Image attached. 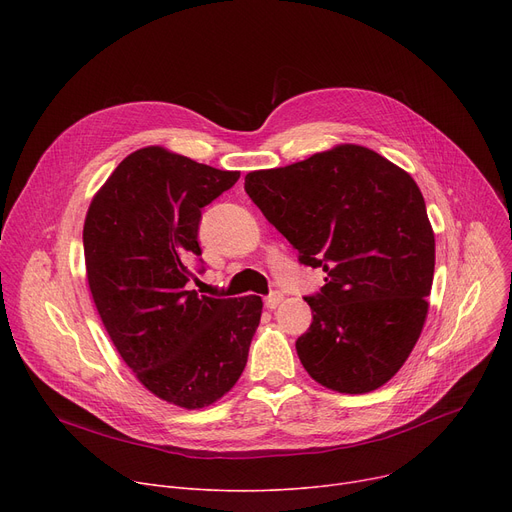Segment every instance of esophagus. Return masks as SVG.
<instances>
[{
	"instance_id": "34e87169",
	"label": "esophagus",
	"mask_w": 512,
	"mask_h": 512,
	"mask_svg": "<svg viewBox=\"0 0 512 512\" xmlns=\"http://www.w3.org/2000/svg\"><path fill=\"white\" fill-rule=\"evenodd\" d=\"M282 301H284V294L276 290V292H272V294H270V297L265 299V307H267V309H276Z\"/></svg>"
}]
</instances>
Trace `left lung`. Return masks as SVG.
<instances>
[{"label":"left lung","mask_w":512,"mask_h":512,"mask_svg":"<svg viewBox=\"0 0 512 512\" xmlns=\"http://www.w3.org/2000/svg\"><path fill=\"white\" fill-rule=\"evenodd\" d=\"M245 191L267 222L326 272L297 353L334 392L378 390L417 344L434 282L436 238L409 172L361 145L255 170Z\"/></svg>","instance_id":"obj_1"}]
</instances>
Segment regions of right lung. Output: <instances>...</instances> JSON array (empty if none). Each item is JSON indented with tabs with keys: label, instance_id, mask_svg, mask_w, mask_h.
I'll return each mask as SVG.
<instances>
[{
	"label": "right lung",
	"instance_id": "1",
	"mask_svg": "<svg viewBox=\"0 0 512 512\" xmlns=\"http://www.w3.org/2000/svg\"><path fill=\"white\" fill-rule=\"evenodd\" d=\"M240 172L143 147L95 193L83 228L91 297L122 361L157 398L203 409L238 382L261 319V297L186 290L201 255V207Z\"/></svg>",
	"mask_w": 512,
	"mask_h": 512
}]
</instances>
